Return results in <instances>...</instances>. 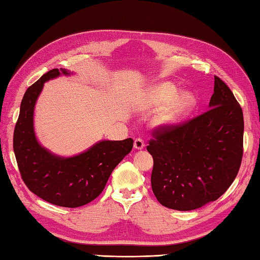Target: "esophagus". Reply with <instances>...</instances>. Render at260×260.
<instances>
[{
	"label": "esophagus",
	"mask_w": 260,
	"mask_h": 260,
	"mask_svg": "<svg viewBox=\"0 0 260 260\" xmlns=\"http://www.w3.org/2000/svg\"><path fill=\"white\" fill-rule=\"evenodd\" d=\"M144 147H145V143H144V141L142 140V138H136L135 142H134V148L141 150Z\"/></svg>",
	"instance_id": "34e87169"
}]
</instances>
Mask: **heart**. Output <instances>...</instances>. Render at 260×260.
<instances>
[{"instance_id":"b5f03b06","label":"heart","mask_w":260,"mask_h":260,"mask_svg":"<svg viewBox=\"0 0 260 260\" xmlns=\"http://www.w3.org/2000/svg\"><path fill=\"white\" fill-rule=\"evenodd\" d=\"M177 89L173 84L161 83L155 86L145 99V104L152 108L160 107L170 102L157 114L154 120L155 126L161 129L175 127L196 104L195 96L191 93L184 92L174 98Z\"/></svg>"}]
</instances>
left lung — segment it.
Returning a JSON list of instances; mask_svg holds the SVG:
<instances>
[{"instance_id": "8db88e82", "label": "left lung", "mask_w": 260, "mask_h": 260, "mask_svg": "<svg viewBox=\"0 0 260 260\" xmlns=\"http://www.w3.org/2000/svg\"><path fill=\"white\" fill-rule=\"evenodd\" d=\"M244 116L233 92L215 76L209 110L185 124L156 129L149 141L152 189L167 208L192 210L218 199L243 158Z\"/></svg>"}]
</instances>
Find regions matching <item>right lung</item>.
<instances>
[{
	"label": "right lung",
	"mask_w": 260,
	"mask_h": 260,
	"mask_svg": "<svg viewBox=\"0 0 260 260\" xmlns=\"http://www.w3.org/2000/svg\"><path fill=\"white\" fill-rule=\"evenodd\" d=\"M71 74L65 69L51 70L26 89L15 125L13 148L22 179L29 190L56 206L75 208L100 196L114 168L129 154L134 141L103 140L71 157L53 154L42 146L34 129L36 101L45 82Z\"/></svg>",
	"instance_id": "1"
}]
</instances>
